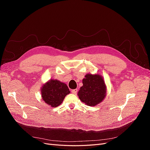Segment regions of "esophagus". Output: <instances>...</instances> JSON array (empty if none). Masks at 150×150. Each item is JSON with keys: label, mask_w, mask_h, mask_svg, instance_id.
Masks as SVG:
<instances>
[{"label": "esophagus", "mask_w": 150, "mask_h": 150, "mask_svg": "<svg viewBox=\"0 0 150 150\" xmlns=\"http://www.w3.org/2000/svg\"><path fill=\"white\" fill-rule=\"evenodd\" d=\"M71 92H72V94H76L77 93V92H78V89H75L72 90V91H71Z\"/></svg>", "instance_id": "obj_1"}]
</instances>
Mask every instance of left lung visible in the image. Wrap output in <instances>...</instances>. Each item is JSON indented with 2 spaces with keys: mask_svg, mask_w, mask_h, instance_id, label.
Instances as JSON below:
<instances>
[{
  "mask_svg": "<svg viewBox=\"0 0 150 150\" xmlns=\"http://www.w3.org/2000/svg\"><path fill=\"white\" fill-rule=\"evenodd\" d=\"M83 79L78 95L80 100L89 106L101 103L106 95V86L101 75L87 74Z\"/></svg>",
  "mask_w": 150,
  "mask_h": 150,
  "instance_id": "left-lung-1",
  "label": "left lung"
}]
</instances>
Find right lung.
<instances>
[{
  "instance_id": "add662e5",
  "label": "right lung",
  "mask_w": 150,
  "mask_h": 150,
  "mask_svg": "<svg viewBox=\"0 0 150 150\" xmlns=\"http://www.w3.org/2000/svg\"><path fill=\"white\" fill-rule=\"evenodd\" d=\"M40 93L45 103L52 108H56L60 105L70 91L65 83L57 79H51L42 85Z\"/></svg>"
}]
</instances>
